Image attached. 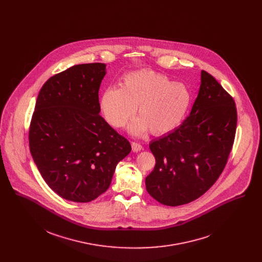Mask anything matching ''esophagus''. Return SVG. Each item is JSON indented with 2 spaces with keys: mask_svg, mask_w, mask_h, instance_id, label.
I'll return each instance as SVG.
<instances>
[{
  "mask_svg": "<svg viewBox=\"0 0 262 262\" xmlns=\"http://www.w3.org/2000/svg\"><path fill=\"white\" fill-rule=\"evenodd\" d=\"M142 149H143V147H142V145L140 143H136V142L132 143V150L134 152H138V151Z\"/></svg>",
  "mask_w": 262,
  "mask_h": 262,
  "instance_id": "obj_1",
  "label": "esophagus"
}]
</instances>
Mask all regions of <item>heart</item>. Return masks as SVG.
Instances as JSON below:
<instances>
[{"mask_svg": "<svg viewBox=\"0 0 262 262\" xmlns=\"http://www.w3.org/2000/svg\"><path fill=\"white\" fill-rule=\"evenodd\" d=\"M191 96L187 86L163 74L141 70L125 75L120 89H106L100 107L106 120L116 128L124 127L138 108L139 118L129 126L133 135L145 134L150 129L161 135L174 130L184 120Z\"/></svg>", "mask_w": 262, "mask_h": 262, "instance_id": "1", "label": "heart"}]
</instances>
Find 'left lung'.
I'll return each instance as SVG.
<instances>
[{
	"mask_svg": "<svg viewBox=\"0 0 262 262\" xmlns=\"http://www.w3.org/2000/svg\"><path fill=\"white\" fill-rule=\"evenodd\" d=\"M237 125L233 98L210 74L201 72L198 97L187 119L154 139V169L145 179L150 195L181 206L204 194L218 180L232 149Z\"/></svg>",
	"mask_w": 262,
	"mask_h": 262,
	"instance_id": "1",
	"label": "left lung"
}]
</instances>
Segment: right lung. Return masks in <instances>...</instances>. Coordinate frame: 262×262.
<instances>
[{
	"label": "right lung",
	"instance_id": "add662e5",
	"mask_svg": "<svg viewBox=\"0 0 262 262\" xmlns=\"http://www.w3.org/2000/svg\"><path fill=\"white\" fill-rule=\"evenodd\" d=\"M105 63H84L51 76L38 94L29 146L43 180L59 196L88 203L111 185L129 141L100 116Z\"/></svg>",
	"mask_w": 262,
	"mask_h": 262
}]
</instances>
